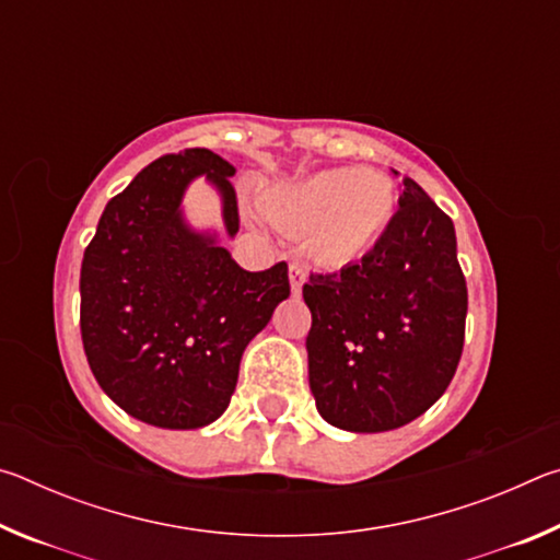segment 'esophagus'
Masks as SVG:
<instances>
[{
  "instance_id": "obj_1",
  "label": "esophagus",
  "mask_w": 560,
  "mask_h": 560,
  "mask_svg": "<svg viewBox=\"0 0 560 560\" xmlns=\"http://www.w3.org/2000/svg\"><path fill=\"white\" fill-rule=\"evenodd\" d=\"M289 281H291V291L293 293H301L303 281H306V269H303L301 264H291V267H289Z\"/></svg>"
}]
</instances>
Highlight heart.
<instances>
[{
  "instance_id": "1",
  "label": "heart",
  "mask_w": 560,
  "mask_h": 560,
  "mask_svg": "<svg viewBox=\"0 0 560 560\" xmlns=\"http://www.w3.org/2000/svg\"><path fill=\"white\" fill-rule=\"evenodd\" d=\"M264 210L289 230L311 232L314 257L343 267L365 257L385 234L395 214V195L381 173L343 167L271 189Z\"/></svg>"
}]
</instances>
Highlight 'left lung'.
<instances>
[{
    "instance_id": "1",
    "label": "left lung",
    "mask_w": 560,
    "mask_h": 560,
    "mask_svg": "<svg viewBox=\"0 0 560 560\" xmlns=\"http://www.w3.org/2000/svg\"><path fill=\"white\" fill-rule=\"evenodd\" d=\"M397 205L363 259L303 283L311 393L320 417L348 432L397 430L428 412L464 348L454 224L410 177Z\"/></svg>"
}]
</instances>
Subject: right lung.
<instances>
[{
	"label": "right lung",
	"instance_id": "right-lung-1",
	"mask_svg": "<svg viewBox=\"0 0 560 560\" xmlns=\"http://www.w3.org/2000/svg\"><path fill=\"white\" fill-rule=\"evenodd\" d=\"M234 165L207 148L163 155L113 197L81 264V338L113 402L140 422L197 430L214 422L249 340L289 296L287 261L246 271L217 234L195 232L183 197L205 175L240 232Z\"/></svg>",
	"mask_w": 560,
	"mask_h": 560
}]
</instances>
